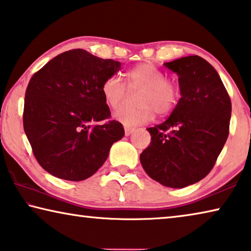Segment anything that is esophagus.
<instances>
[{
    "mask_svg": "<svg viewBox=\"0 0 251 251\" xmlns=\"http://www.w3.org/2000/svg\"><path fill=\"white\" fill-rule=\"evenodd\" d=\"M135 130V128H130V127H125V135L126 136H129Z\"/></svg>",
    "mask_w": 251,
    "mask_h": 251,
    "instance_id": "34e87169",
    "label": "esophagus"
}]
</instances>
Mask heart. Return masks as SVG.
Masks as SVG:
<instances>
[{"label":"heart","instance_id":"b5f03b06","mask_svg":"<svg viewBox=\"0 0 251 251\" xmlns=\"http://www.w3.org/2000/svg\"><path fill=\"white\" fill-rule=\"evenodd\" d=\"M127 87L129 90H140L137 108H122L114 113L116 122L126 127H133L152 121L155 111L160 115L169 114L180 98V86L176 81L166 79L165 75L151 63H142L127 71ZM101 96L110 108H119L124 104L127 88L117 75H109L101 85Z\"/></svg>","mask_w":251,"mask_h":251}]
</instances>
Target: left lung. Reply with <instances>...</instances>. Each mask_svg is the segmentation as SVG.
I'll return each instance as SVG.
<instances>
[{"label":"left lung","instance_id":"obj_1","mask_svg":"<svg viewBox=\"0 0 251 251\" xmlns=\"http://www.w3.org/2000/svg\"><path fill=\"white\" fill-rule=\"evenodd\" d=\"M178 77L181 98L170 117L147 128L151 143L140 155L151 178L181 189L205 177L229 135L231 101L217 70L199 55L164 63Z\"/></svg>","mask_w":251,"mask_h":251}]
</instances>
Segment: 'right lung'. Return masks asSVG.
I'll return each mask as SVG.
<instances>
[{
  "instance_id": "obj_1",
  "label": "right lung",
  "mask_w": 251,
  "mask_h": 251,
  "mask_svg": "<svg viewBox=\"0 0 251 251\" xmlns=\"http://www.w3.org/2000/svg\"><path fill=\"white\" fill-rule=\"evenodd\" d=\"M121 66L74 49L58 54L31 78L23 127L35 158L51 176L86 180L104 164L111 145L124 136V127L116 121L90 126L109 118L100 88Z\"/></svg>"
}]
</instances>
